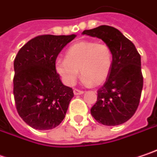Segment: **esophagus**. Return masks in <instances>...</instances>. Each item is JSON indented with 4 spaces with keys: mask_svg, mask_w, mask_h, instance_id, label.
<instances>
[{
    "mask_svg": "<svg viewBox=\"0 0 157 157\" xmlns=\"http://www.w3.org/2000/svg\"><path fill=\"white\" fill-rule=\"evenodd\" d=\"M74 93H75V95H81V94L83 93V90H78V89H75Z\"/></svg>",
    "mask_w": 157,
    "mask_h": 157,
    "instance_id": "obj_1",
    "label": "esophagus"
}]
</instances>
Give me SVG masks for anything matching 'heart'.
Here are the masks:
<instances>
[{"label": "heart", "mask_w": 157, "mask_h": 157, "mask_svg": "<svg viewBox=\"0 0 157 157\" xmlns=\"http://www.w3.org/2000/svg\"><path fill=\"white\" fill-rule=\"evenodd\" d=\"M67 58L56 60L57 72L64 81L73 85L79 73L84 82L100 85L106 82L112 67V51L104 42L82 41L74 43L67 51Z\"/></svg>", "instance_id": "1"}]
</instances>
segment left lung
I'll use <instances>...</instances> for the list:
<instances>
[{
  "instance_id": "1",
  "label": "left lung",
  "mask_w": 157,
  "mask_h": 157,
  "mask_svg": "<svg viewBox=\"0 0 157 157\" xmlns=\"http://www.w3.org/2000/svg\"><path fill=\"white\" fill-rule=\"evenodd\" d=\"M82 34L101 39L111 49L113 59L110 74L98 90L90 114L99 124H122L132 118L140 104L143 88L140 55L133 43L113 26L100 25Z\"/></svg>"
}]
</instances>
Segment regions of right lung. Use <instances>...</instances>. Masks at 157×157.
Masks as SVG:
<instances>
[{"mask_svg": "<svg viewBox=\"0 0 157 157\" xmlns=\"http://www.w3.org/2000/svg\"><path fill=\"white\" fill-rule=\"evenodd\" d=\"M75 36H36L15 58L13 93L17 111L35 130L53 129L65 118L74 92L62 83L55 63L62 49Z\"/></svg>", "mask_w": 157, "mask_h": 157, "instance_id": "right-lung-1", "label": "right lung"}]
</instances>
